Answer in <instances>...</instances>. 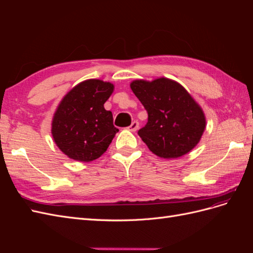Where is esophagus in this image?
<instances>
[{
  "label": "esophagus",
  "instance_id": "34e87169",
  "mask_svg": "<svg viewBox=\"0 0 253 253\" xmlns=\"http://www.w3.org/2000/svg\"><path fill=\"white\" fill-rule=\"evenodd\" d=\"M139 127V122L137 121V120H135V121H133L132 124H131V126H127V128L129 129V131H132V132H135L137 128Z\"/></svg>",
  "mask_w": 253,
  "mask_h": 253
}]
</instances>
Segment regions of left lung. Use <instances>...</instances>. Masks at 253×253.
Here are the masks:
<instances>
[{"label":"left lung","instance_id":"1","mask_svg":"<svg viewBox=\"0 0 253 253\" xmlns=\"http://www.w3.org/2000/svg\"><path fill=\"white\" fill-rule=\"evenodd\" d=\"M131 88L148 113L138 135L154 154L177 158L195 147L206 126L205 115L180 84L167 78L136 80Z\"/></svg>","mask_w":253,"mask_h":253}]
</instances>
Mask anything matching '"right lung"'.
<instances>
[{
	"label": "right lung",
	"mask_w": 253,
	"mask_h": 253,
	"mask_svg": "<svg viewBox=\"0 0 253 253\" xmlns=\"http://www.w3.org/2000/svg\"><path fill=\"white\" fill-rule=\"evenodd\" d=\"M110 82L90 79L79 83L61 101L51 133L56 144L70 158L91 162L108 150L119 129L103 104L113 93Z\"/></svg>",
	"instance_id": "obj_1"
}]
</instances>
